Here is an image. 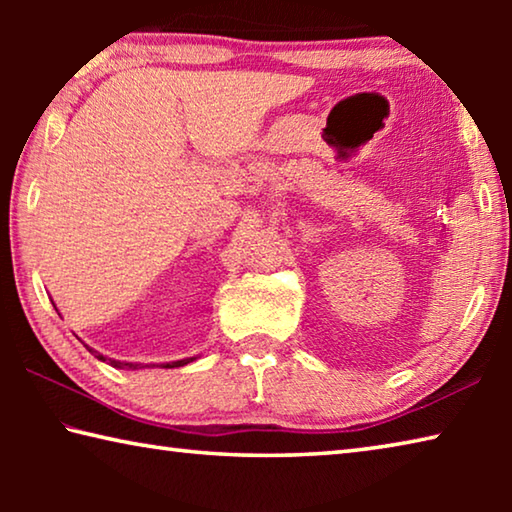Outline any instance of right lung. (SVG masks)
<instances>
[{"label":"right lung","instance_id":"add662e5","mask_svg":"<svg viewBox=\"0 0 512 512\" xmlns=\"http://www.w3.org/2000/svg\"><path fill=\"white\" fill-rule=\"evenodd\" d=\"M99 359L101 361H106V357H101V354H99ZM189 361H192V359H183V361H173V363H167V366H164V368H178V366H185V363H189ZM110 366L112 368H140V366H133V363H121V361H115V359H110Z\"/></svg>","mask_w":512,"mask_h":512}]
</instances>
